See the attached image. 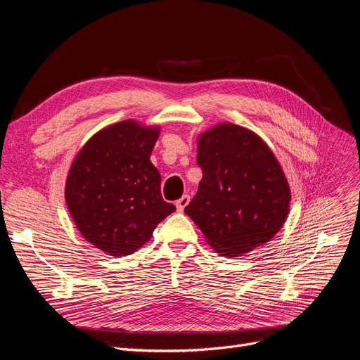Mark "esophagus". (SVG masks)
I'll return each mask as SVG.
<instances>
[{
  "label": "esophagus",
  "instance_id": "esophagus-1",
  "mask_svg": "<svg viewBox=\"0 0 360 360\" xmlns=\"http://www.w3.org/2000/svg\"><path fill=\"white\" fill-rule=\"evenodd\" d=\"M190 204V195H182L178 201H176V209H178V212H184V209L185 207Z\"/></svg>",
  "mask_w": 360,
  "mask_h": 360
}]
</instances>
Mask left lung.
I'll list each match as a JSON object with an SVG mask.
<instances>
[{"label": "left lung", "instance_id": "8db88e82", "mask_svg": "<svg viewBox=\"0 0 360 360\" xmlns=\"http://www.w3.org/2000/svg\"><path fill=\"white\" fill-rule=\"evenodd\" d=\"M198 191L185 213L221 257L271 240L290 210V186L274 153L254 131L231 122L198 136Z\"/></svg>", "mask_w": 360, "mask_h": 360}]
</instances>
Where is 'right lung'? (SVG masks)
<instances>
[{"label":"right lung","instance_id":"1","mask_svg":"<svg viewBox=\"0 0 360 360\" xmlns=\"http://www.w3.org/2000/svg\"><path fill=\"white\" fill-rule=\"evenodd\" d=\"M159 127L125 120L98 131L75 156L65 202L82 236L112 257L136 252L176 207L160 194L150 162Z\"/></svg>","mask_w":360,"mask_h":360}]
</instances>
